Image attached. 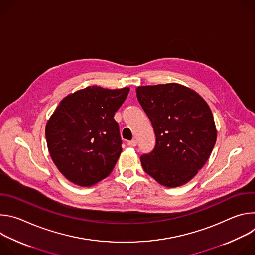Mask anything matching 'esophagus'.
<instances>
[{
  "label": "esophagus",
  "instance_id": "esophagus-1",
  "mask_svg": "<svg viewBox=\"0 0 255 255\" xmlns=\"http://www.w3.org/2000/svg\"><path fill=\"white\" fill-rule=\"evenodd\" d=\"M128 145H129L130 147H134V146H136V145H137V141L135 139H132L131 141H128Z\"/></svg>",
  "mask_w": 255,
  "mask_h": 255
}]
</instances>
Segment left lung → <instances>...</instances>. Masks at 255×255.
Masks as SVG:
<instances>
[{"mask_svg":"<svg viewBox=\"0 0 255 255\" xmlns=\"http://www.w3.org/2000/svg\"><path fill=\"white\" fill-rule=\"evenodd\" d=\"M137 99L156 136L153 151L140 157L143 169L167 188L184 186L209 159L217 129L207 102L176 83L142 86Z\"/></svg>","mask_w":255,"mask_h":255,"instance_id":"1","label":"left lung"}]
</instances>
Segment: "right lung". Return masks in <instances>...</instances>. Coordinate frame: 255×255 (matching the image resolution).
Segmentation results:
<instances>
[{"label":"right lung","instance_id":"obj_1","mask_svg":"<svg viewBox=\"0 0 255 255\" xmlns=\"http://www.w3.org/2000/svg\"><path fill=\"white\" fill-rule=\"evenodd\" d=\"M129 91L87 87L64 97L48 119L50 157L70 183L92 187L113 170L122 152L114 115Z\"/></svg>","mask_w":255,"mask_h":255}]
</instances>
